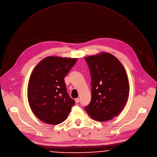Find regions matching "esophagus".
Segmentation results:
<instances>
[{"label":"esophagus","instance_id":"obj_1","mask_svg":"<svg viewBox=\"0 0 157 157\" xmlns=\"http://www.w3.org/2000/svg\"><path fill=\"white\" fill-rule=\"evenodd\" d=\"M75 103H79V101H80V99H79L78 98H76V99L75 100Z\"/></svg>","mask_w":157,"mask_h":157}]
</instances>
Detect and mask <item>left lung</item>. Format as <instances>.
Wrapping results in <instances>:
<instances>
[{
	"label": "left lung",
	"mask_w": 157,
	"mask_h": 157,
	"mask_svg": "<svg viewBox=\"0 0 157 157\" xmlns=\"http://www.w3.org/2000/svg\"><path fill=\"white\" fill-rule=\"evenodd\" d=\"M91 75V98L85 110L98 121L118 115L126 105L129 92L127 74L113 55L103 52L85 58Z\"/></svg>",
	"instance_id": "1"
}]
</instances>
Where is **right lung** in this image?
Instances as JSON below:
<instances>
[{
    "instance_id": "1",
    "label": "right lung",
    "mask_w": 157,
    "mask_h": 157,
    "mask_svg": "<svg viewBox=\"0 0 157 157\" xmlns=\"http://www.w3.org/2000/svg\"><path fill=\"white\" fill-rule=\"evenodd\" d=\"M77 59L49 56L35 67L28 85V100L35 116L56 125L67 117L75 101L68 95L64 77Z\"/></svg>"
}]
</instances>
